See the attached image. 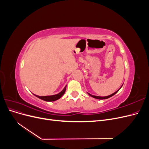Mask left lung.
<instances>
[{"mask_svg":"<svg viewBox=\"0 0 149 149\" xmlns=\"http://www.w3.org/2000/svg\"><path fill=\"white\" fill-rule=\"evenodd\" d=\"M122 86H123V85H122ZM121 86V87H122ZM121 87L119 88V89L121 88ZM119 90H118V91H116L115 93H114L113 94H111V95H109V96H105V97H101V96H94V95H92V94H89V93H88V94L89 96H91V97H94V98H96V99H97V100H105V99H107V98H109V97H111V96H114L115 94H116L117 93H118V91H119Z\"/></svg>","mask_w":149,"mask_h":149,"instance_id":"left-lung-1","label":"left lung"}]
</instances>
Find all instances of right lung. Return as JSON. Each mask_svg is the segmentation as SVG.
<instances>
[{
    "mask_svg": "<svg viewBox=\"0 0 149 149\" xmlns=\"http://www.w3.org/2000/svg\"><path fill=\"white\" fill-rule=\"evenodd\" d=\"M66 86L64 88V89L62 90V91L57 94H55V95H52V96H37V95H34L38 97L39 99H41V100H43V101H55L56 100H58V99H60L65 93L66 91Z\"/></svg>",
    "mask_w": 149,
    "mask_h": 149,
    "instance_id": "1",
    "label": "right lung"
}]
</instances>
